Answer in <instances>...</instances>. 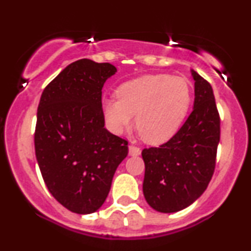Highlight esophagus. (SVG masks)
<instances>
[{"instance_id":"esophagus-1","label":"esophagus","mask_w":251,"mask_h":251,"mask_svg":"<svg viewBox=\"0 0 251 251\" xmlns=\"http://www.w3.org/2000/svg\"><path fill=\"white\" fill-rule=\"evenodd\" d=\"M128 154L129 155H139L140 149L137 148V146H134V145H128Z\"/></svg>"}]
</instances>
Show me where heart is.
I'll return each mask as SVG.
<instances>
[{
	"mask_svg": "<svg viewBox=\"0 0 251 251\" xmlns=\"http://www.w3.org/2000/svg\"><path fill=\"white\" fill-rule=\"evenodd\" d=\"M118 99H106L102 112L112 132L120 134L133 123L149 144L169 140L185 119L192 92L188 80L169 74H146L123 82Z\"/></svg>",
	"mask_w": 251,
	"mask_h": 251,
	"instance_id": "heart-1",
	"label": "heart"
}]
</instances>
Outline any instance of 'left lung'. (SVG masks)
<instances>
[{
  "mask_svg": "<svg viewBox=\"0 0 251 251\" xmlns=\"http://www.w3.org/2000/svg\"><path fill=\"white\" fill-rule=\"evenodd\" d=\"M194 109L168 143L144 149L143 192L155 211L171 214L188 208L208 188L220 143V116L211 85L191 70Z\"/></svg>",
  "mask_w": 251,
  "mask_h": 251,
  "instance_id": "1",
  "label": "left lung"
}]
</instances>
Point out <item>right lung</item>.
<instances>
[{"mask_svg":"<svg viewBox=\"0 0 251 251\" xmlns=\"http://www.w3.org/2000/svg\"><path fill=\"white\" fill-rule=\"evenodd\" d=\"M117 68L81 59L42 92L37 107L35 154L46 185L66 209L96 212L107 197L127 142L105 128L101 89Z\"/></svg>","mask_w":251,"mask_h":251,"instance_id":"1","label":"right lung"}]
</instances>
